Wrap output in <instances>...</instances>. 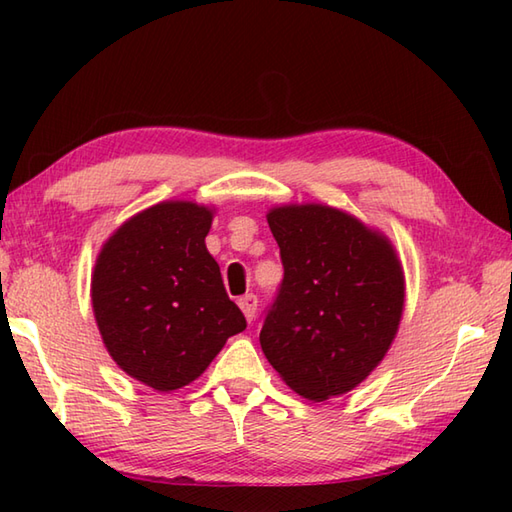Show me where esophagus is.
<instances>
[{"instance_id":"34e87169","label":"esophagus","mask_w":512,"mask_h":512,"mask_svg":"<svg viewBox=\"0 0 512 512\" xmlns=\"http://www.w3.org/2000/svg\"><path fill=\"white\" fill-rule=\"evenodd\" d=\"M237 303H239V308H242L244 317H246L248 321H253V319H255V312H257V306H259L257 295H253V292H248V295H244Z\"/></svg>"}]
</instances>
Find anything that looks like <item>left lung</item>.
Segmentation results:
<instances>
[{
	"label": "left lung",
	"mask_w": 512,
	"mask_h": 512,
	"mask_svg": "<svg viewBox=\"0 0 512 512\" xmlns=\"http://www.w3.org/2000/svg\"><path fill=\"white\" fill-rule=\"evenodd\" d=\"M266 217L284 281L259 343L299 396H341L383 361L398 332L400 259L383 233L332 206L286 204Z\"/></svg>",
	"instance_id": "1"
}]
</instances>
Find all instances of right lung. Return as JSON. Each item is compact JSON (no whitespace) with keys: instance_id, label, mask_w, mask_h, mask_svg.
Listing matches in <instances>:
<instances>
[{"instance_id":"add662e5","label":"right lung","mask_w":512,"mask_h":512,"mask_svg":"<svg viewBox=\"0 0 512 512\" xmlns=\"http://www.w3.org/2000/svg\"><path fill=\"white\" fill-rule=\"evenodd\" d=\"M213 209L169 200L118 226L92 273V308L125 374L173 391L198 378L228 336L246 330L206 250Z\"/></svg>"}]
</instances>
